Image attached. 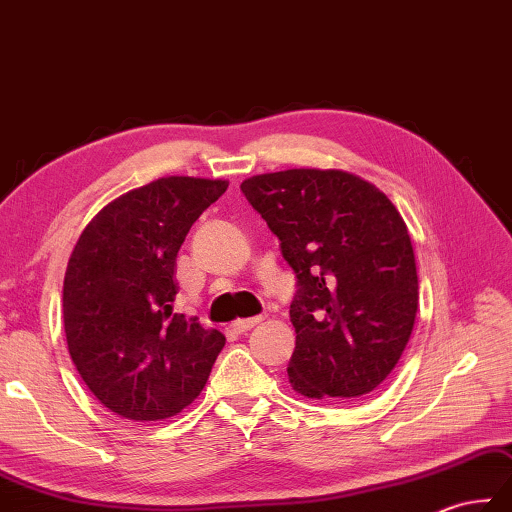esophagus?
Instances as JSON below:
<instances>
[{"instance_id": "obj_1", "label": "esophagus", "mask_w": 512, "mask_h": 512, "mask_svg": "<svg viewBox=\"0 0 512 512\" xmlns=\"http://www.w3.org/2000/svg\"><path fill=\"white\" fill-rule=\"evenodd\" d=\"M265 317L263 315H256V317H247V320H236L234 324H232V328L236 333H247V331H252V328L256 326V324H260L263 322Z\"/></svg>"}]
</instances>
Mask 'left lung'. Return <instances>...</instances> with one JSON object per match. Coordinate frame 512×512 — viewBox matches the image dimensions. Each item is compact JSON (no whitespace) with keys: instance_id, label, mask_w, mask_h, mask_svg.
Masks as SVG:
<instances>
[{"instance_id":"obj_1","label":"left lung","mask_w":512,"mask_h":512,"mask_svg":"<svg viewBox=\"0 0 512 512\" xmlns=\"http://www.w3.org/2000/svg\"><path fill=\"white\" fill-rule=\"evenodd\" d=\"M241 192L298 280L289 309L293 390L320 401L363 399L399 363L416 320V260L399 210L344 170L256 175Z\"/></svg>"}]
</instances>
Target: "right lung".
<instances>
[{
  "instance_id": "obj_1",
  "label": "right lung",
  "mask_w": 512,
  "mask_h": 512,
  "mask_svg": "<svg viewBox=\"0 0 512 512\" xmlns=\"http://www.w3.org/2000/svg\"><path fill=\"white\" fill-rule=\"evenodd\" d=\"M225 190L221 179L162 177L111 201L78 238L63 282L67 348L113 414L175 416L206 385L225 337L173 311L175 258Z\"/></svg>"
}]
</instances>
